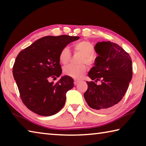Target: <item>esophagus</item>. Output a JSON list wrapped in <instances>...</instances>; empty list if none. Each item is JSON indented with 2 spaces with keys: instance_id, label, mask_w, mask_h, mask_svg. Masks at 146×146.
<instances>
[{
  "instance_id": "34e87169",
  "label": "esophagus",
  "mask_w": 146,
  "mask_h": 146,
  "mask_svg": "<svg viewBox=\"0 0 146 146\" xmlns=\"http://www.w3.org/2000/svg\"><path fill=\"white\" fill-rule=\"evenodd\" d=\"M78 82H79V81H78V80H76V79H75V80H74V84H75V85L78 84Z\"/></svg>"
}]
</instances>
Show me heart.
<instances>
[{
	"label": "heart",
	"mask_w": 146,
	"mask_h": 146,
	"mask_svg": "<svg viewBox=\"0 0 146 146\" xmlns=\"http://www.w3.org/2000/svg\"><path fill=\"white\" fill-rule=\"evenodd\" d=\"M75 52L82 54L83 57L80 60L81 64H91L92 62L93 55L95 53L93 46L90 42L86 40L79 41L73 45ZM71 54L70 49L68 47H64L61 49L58 55L60 62L63 65H66L70 62ZM87 71V68L85 65L73 66L68 65L63 69V73L75 79H80L83 77Z\"/></svg>",
	"instance_id": "heart-1"
}]
</instances>
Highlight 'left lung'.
<instances>
[{
    "label": "left lung",
    "mask_w": 146,
    "mask_h": 146,
    "mask_svg": "<svg viewBox=\"0 0 146 146\" xmlns=\"http://www.w3.org/2000/svg\"><path fill=\"white\" fill-rule=\"evenodd\" d=\"M98 55L95 66L88 73L92 80L84 94L90 108L108 112L116 108L122 99L132 78V61L122 48L111 42H99L95 45ZM100 81L101 84H96Z\"/></svg>",
    "instance_id": "obj_1"
}]
</instances>
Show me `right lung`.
Segmentation results:
<instances>
[{
  "label": "right lung",
  "mask_w": 146,
  "mask_h": 146,
  "mask_svg": "<svg viewBox=\"0 0 146 146\" xmlns=\"http://www.w3.org/2000/svg\"><path fill=\"white\" fill-rule=\"evenodd\" d=\"M79 36H46L23 49L17 55L13 75L21 100L31 111L40 116H51L64 107L67 91L73 88V80L62 76L58 59L61 49Z\"/></svg>",
  "instance_id": "add662e5"
}]
</instances>
